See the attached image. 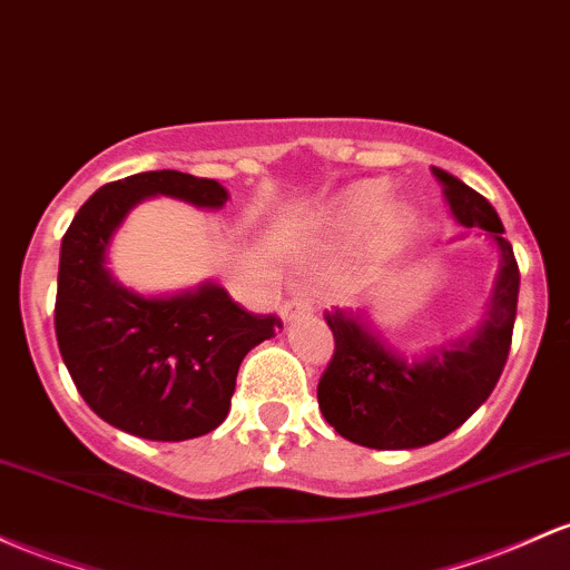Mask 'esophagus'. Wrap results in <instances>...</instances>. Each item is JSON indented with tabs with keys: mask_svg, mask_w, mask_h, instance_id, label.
I'll list each match as a JSON object with an SVG mask.
<instances>
[{
	"mask_svg": "<svg viewBox=\"0 0 570 570\" xmlns=\"http://www.w3.org/2000/svg\"><path fill=\"white\" fill-rule=\"evenodd\" d=\"M308 314H314V303H311V299L303 297V295L286 299L284 308H281V316H284V322H292V318L308 316Z\"/></svg>",
	"mask_w": 570,
	"mask_h": 570,
	"instance_id": "34e87169",
	"label": "esophagus"
}]
</instances>
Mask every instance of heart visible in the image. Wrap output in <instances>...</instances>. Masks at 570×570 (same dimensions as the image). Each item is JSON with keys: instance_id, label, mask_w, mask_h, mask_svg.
Masks as SVG:
<instances>
[{"instance_id": "obj_1", "label": "heart", "mask_w": 570, "mask_h": 570, "mask_svg": "<svg viewBox=\"0 0 570 570\" xmlns=\"http://www.w3.org/2000/svg\"><path fill=\"white\" fill-rule=\"evenodd\" d=\"M381 203H384V186L379 184H365L356 186L354 191H348L346 197L341 199V205L335 208V224L341 229H360L371 222L373 216L381 210ZM411 224V214L405 208L384 210V227L390 235H403Z\"/></svg>"}]
</instances>
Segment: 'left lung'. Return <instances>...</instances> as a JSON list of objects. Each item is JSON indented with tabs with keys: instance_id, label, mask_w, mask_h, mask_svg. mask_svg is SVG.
Here are the masks:
<instances>
[{
	"instance_id": "1",
	"label": "left lung",
	"mask_w": 570,
	"mask_h": 570,
	"mask_svg": "<svg viewBox=\"0 0 570 570\" xmlns=\"http://www.w3.org/2000/svg\"><path fill=\"white\" fill-rule=\"evenodd\" d=\"M449 210L462 227L484 229L500 252L487 318L476 333L409 360L381 341L367 316L327 311L335 352L318 379V409L337 435L367 449H419L458 430L495 390L514 333L519 267L490 203L433 167Z\"/></svg>"
}]
</instances>
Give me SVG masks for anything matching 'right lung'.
Masks as SVG:
<instances>
[{
  "label": "right lung",
  "instance_id": "right-lung-1",
  "mask_svg": "<svg viewBox=\"0 0 570 570\" xmlns=\"http://www.w3.org/2000/svg\"><path fill=\"white\" fill-rule=\"evenodd\" d=\"M184 199L218 210L227 189L178 170L112 180L80 205L61 237L56 341L80 397L99 419L148 441H186L229 414L237 367L281 327L248 314L218 284L146 297L108 271V243L146 197Z\"/></svg>",
  "mask_w": 570,
  "mask_h": 570
}]
</instances>
